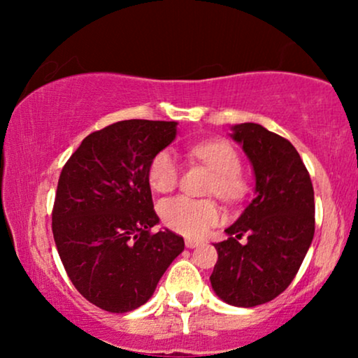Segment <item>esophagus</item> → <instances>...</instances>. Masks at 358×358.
I'll return each instance as SVG.
<instances>
[{
	"label": "esophagus",
	"mask_w": 358,
	"mask_h": 358,
	"mask_svg": "<svg viewBox=\"0 0 358 358\" xmlns=\"http://www.w3.org/2000/svg\"><path fill=\"white\" fill-rule=\"evenodd\" d=\"M200 241H197V239H185V246H187L189 249H194V248H199L200 246Z\"/></svg>",
	"instance_id": "1"
}]
</instances>
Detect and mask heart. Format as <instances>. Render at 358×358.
Instances as JSON below:
<instances>
[{
    "label": "heart",
    "instance_id": "obj_1",
    "mask_svg": "<svg viewBox=\"0 0 358 358\" xmlns=\"http://www.w3.org/2000/svg\"><path fill=\"white\" fill-rule=\"evenodd\" d=\"M192 155L213 171L208 192L227 202H236L244 195V180L239 174L241 159L238 151L223 140H210L195 145ZM179 161L171 150H163L151 159L148 182L156 192H171L179 182ZM166 227L184 236H202L222 218V210L213 200L190 199L185 195L169 199L161 205Z\"/></svg>",
    "mask_w": 358,
    "mask_h": 358
}]
</instances>
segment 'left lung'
I'll use <instances>...</instances> for the list:
<instances>
[{"instance_id": "left-lung-1", "label": "left lung", "mask_w": 358, "mask_h": 358, "mask_svg": "<svg viewBox=\"0 0 358 358\" xmlns=\"http://www.w3.org/2000/svg\"><path fill=\"white\" fill-rule=\"evenodd\" d=\"M256 176V195L215 243L218 261L210 282L233 306L252 308L290 285L315 236V190L306 166L290 141L259 124L231 127ZM248 234V243L237 241Z\"/></svg>"}]
</instances>
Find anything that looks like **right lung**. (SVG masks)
Segmentation results:
<instances>
[{
    "label": "right lung",
    "mask_w": 358,
    "mask_h": 358,
    "mask_svg": "<svg viewBox=\"0 0 358 358\" xmlns=\"http://www.w3.org/2000/svg\"><path fill=\"white\" fill-rule=\"evenodd\" d=\"M178 122L122 120L87 135L63 166L52 231L63 267L87 301L109 313L145 305L184 239L159 223L148 166Z\"/></svg>",
    "instance_id": "1"
}]
</instances>
